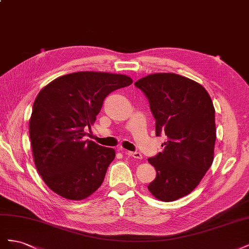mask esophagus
I'll list each match as a JSON object with an SVG mask.
<instances>
[{"mask_svg":"<svg viewBox=\"0 0 249 249\" xmlns=\"http://www.w3.org/2000/svg\"><path fill=\"white\" fill-rule=\"evenodd\" d=\"M122 150L123 153H124V154H126V155H129L130 157H133V158H135V159H138V160H141L142 159V155H141V153H139V152H127V150H125V149H120Z\"/></svg>","mask_w":249,"mask_h":249,"instance_id":"1","label":"esophagus"}]
</instances>
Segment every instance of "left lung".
Here are the masks:
<instances>
[{
    "instance_id": "left-lung-1",
    "label": "left lung",
    "mask_w": 249,
    "mask_h": 249,
    "mask_svg": "<svg viewBox=\"0 0 249 249\" xmlns=\"http://www.w3.org/2000/svg\"><path fill=\"white\" fill-rule=\"evenodd\" d=\"M149 102L156 135L164 133L163 152L149 158L157 171L148 190L162 201L191 193L214 160L216 140L213 102L197 82L172 72L148 74L135 82Z\"/></svg>"
}]
</instances>
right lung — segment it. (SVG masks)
I'll return each mask as SVG.
<instances>
[{"mask_svg":"<svg viewBox=\"0 0 249 249\" xmlns=\"http://www.w3.org/2000/svg\"><path fill=\"white\" fill-rule=\"evenodd\" d=\"M120 73L78 71L52 81L37 94L29 122L35 166L52 191L82 200L99 189L115 150L85 140L106 96L129 86Z\"/></svg>","mask_w":249,"mask_h":249,"instance_id":"right-lung-1","label":"right lung"}]
</instances>
